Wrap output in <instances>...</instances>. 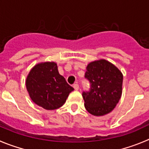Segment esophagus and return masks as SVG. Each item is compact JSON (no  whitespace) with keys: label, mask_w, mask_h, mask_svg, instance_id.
Instances as JSON below:
<instances>
[{"label":"esophagus","mask_w":149,"mask_h":149,"mask_svg":"<svg viewBox=\"0 0 149 149\" xmlns=\"http://www.w3.org/2000/svg\"><path fill=\"white\" fill-rule=\"evenodd\" d=\"M73 88H74L76 90H78L79 89V84H73Z\"/></svg>","instance_id":"1"}]
</instances>
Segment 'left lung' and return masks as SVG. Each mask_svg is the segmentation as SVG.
Listing matches in <instances>:
<instances>
[{
    "instance_id": "1",
    "label": "left lung",
    "mask_w": 149,
    "mask_h": 149,
    "mask_svg": "<svg viewBox=\"0 0 149 149\" xmlns=\"http://www.w3.org/2000/svg\"><path fill=\"white\" fill-rule=\"evenodd\" d=\"M84 77L90 84V90L82 93L87 112L95 116L110 112L121 97V72L109 62L101 59L87 65Z\"/></svg>"
}]
</instances>
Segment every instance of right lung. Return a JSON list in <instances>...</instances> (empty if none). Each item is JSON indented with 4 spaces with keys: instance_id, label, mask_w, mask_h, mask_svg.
I'll list each match as a JSON object with an SVG mask.
<instances>
[{
    "instance_id": "obj_1",
    "label": "right lung",
    "mask_w": 149,
    "mask_h": 149,
    "mask_svg": "<svg viewBox=\"0 0 149 149\" xmlns=\"http://www.w3.org/2000/svg\"><path fill=\"white\" fill-rule=\"evenodd\" d=\"M31 98L48 110L61 107L74 89L59 73L55 62H44L31 70L26 81Z\"/></svg>"
}]
</instances>
